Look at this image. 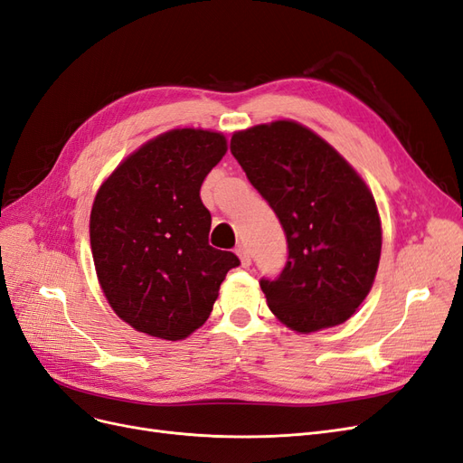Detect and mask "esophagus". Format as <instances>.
Returning <instances> with one entry per match:
<instances>
[{
  "mask_svg": "<svg viewBox=\"0 0 463 463\" xmlns=\"http://www.w3.org/2000/svg\"><path fill=\"white\" fill-rule=\"evenodd\" d=\"M235 253H237V257H240V260H241V266H250V253H249V249L247 247H243V245H240L235 249Z\"/></svg>",
  "mask_w": 463,
  "mask_h": 463,
  "instance_id": "1",
  "label": "esophagus"
}]
</instances>
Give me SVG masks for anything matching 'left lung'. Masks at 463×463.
Here are the masks:
<instances>
[{"instance_id": "obj_1", "label": "left lung", "mask_w": 463, "mask_h": 463, "mask_svg": "<svg viewBox=\"0 0 463 463\" xmlns=\"http://www.w3.org/2000/svg\"><path fill=\"white\" fill-rule=\"evenodd\" d=\"M230 148L288 240L282 274L260 279L270 311L301 334L342 325L367 298L381 260V218L365 181L289 119L237 131Z\"/></svg>"}]
</instances>
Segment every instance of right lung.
Returning a JSON list of instances; mask_svg holds the SVG:
<instances>
[{
    "label": "right lung",
    "instance_id": "1",
    "mask_svg": "<svg viewBox=\"0 0 463 463\" xmlns=\"http://www.w3.org/2000/svg\"><path fill=\"white\" fill-rule=\"evenodd\" d=\"M226 137L172 129L125 158L98 189L90 247L98 282L116 315L135 330L184 340L213 313L220 284L240 266L208 245L213 218L201 201Z\"/></svg>",
    "mask_w": 463,
    "mask_h": 463
}]
</instances>
